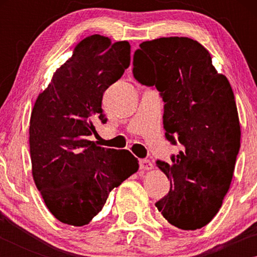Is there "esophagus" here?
Listing matches in <instances>:
<instances>
[{"instance_id":"obj_1","label":"esophagus","mask_w":257,"mask_h":257,"mask_svg":"<svg viewBox=\"0 0 257 257\" xmlns=\"http://www.w3.org/2000/svg\"><path fill=\"white\" fill-rule=\"evenodd\" d=\"M139 168H141L142 170H151V169L153 168V164H152L150 160L142 159L139 160Z\"/></svg>"}]
</instances>
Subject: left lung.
I'll list each match as a JSON object with an SVG mask.
<instances>
[{
  "instance_id": "1",
  "label": "left lung",
  "mask_w": 257,
  "mask_h": 257,
  "mask_svg": "<svg viewBox=\"0 0 257 257\" xmlns=\"http://www.w3.org/2000/svg\"><path fill=\"white\" fill-rule=\"evenodd\" d=\"M139 47L133 61L135 79L159 90L165 138L184 146L171 156L172 163L156 161L170 190L155 206L177 228L201 229L222 205L240 149L232 88L197 41L162 37Z\"/></svg>"
}]
</instances>
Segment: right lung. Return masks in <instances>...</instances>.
<instances>
[{
  "label": "right lung",
  "instance_id": "right-lung-1",
  "mask_svg": "<svg viewBox=\"0 0 257 257\" xmlns=\"http://www.w3.org/2000/svg\"><path fill=\"white\" fill-rule=\"evenodd\" d=\"M130 64V44L92 35L76 45L40 94L30 116L33 177L61 222L81 227L102 210L110 191L138 170L129 151L104 149L89 137L106 122L103 94Z\"/></svg>",
  "mask_w": 257,
  "mask_h": 257
}]
</instances>
